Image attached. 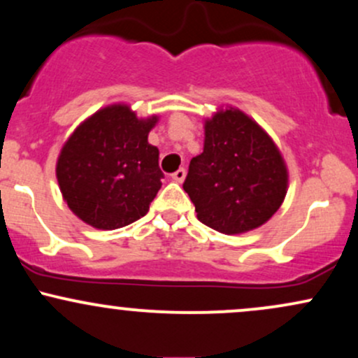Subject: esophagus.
Returning a JSON list of instances; mask_svg holds the SVG:
<instances>
[{
    "label": "esophagus",
    "instance_id": "obj_1",
    "mask_svg": "<svg viewBox=\"0 0 358 358\" xmlns=\"http://www.w3.org/2000/svg\"><path fill=\"white\" fill-rule=\"evenodd\" d=\"M185 176H187V171H185V168H180V170H176L175 173H171V180H175V182L182 183L185 180Z\"/></svg>",
    "mask_w": 358,
    "mask_h": 358
}]
</instances>
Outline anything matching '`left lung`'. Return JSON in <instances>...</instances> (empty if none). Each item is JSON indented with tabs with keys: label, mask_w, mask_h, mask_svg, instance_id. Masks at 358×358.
Segmentation results:
<instances>
[{
	"label": "left lung",
	"mask_w": 358,
	"mask_h": 358,
	"mask_svg": "<svg viewBox=\"0 0 358 358\" xmlns=\"http://www.w3.org/2000/svg\"><path fill=\"white\" fill-rule=\"evenodd\" d=\"M286 188L282 156L257 122L234 108L205 121L203 153L183 183L202 224L229 236L252 231L278 212Z\"/></svg>",
	"instance_id": "1"
}]
</instances>
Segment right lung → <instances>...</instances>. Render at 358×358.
I'll return each mask as SVG.
<instances>
[{"mask_svg": "<svg viewBox=\"0 0 358 358\" xmlns=\"http://www.w3.org/2000/svg\"><path fill=\"white\" fill-rule=\"evenodd\" d=\"M158 117L138 119L129 106L97 110L73 131L57 162L69 208L102 231L145 217L162 188L159 151L148 143Z\"/></svg>", "mask_w": 358, "mask_h": 358, "instance_id": "obj_1", "label": "right lung"}]
</instances>
